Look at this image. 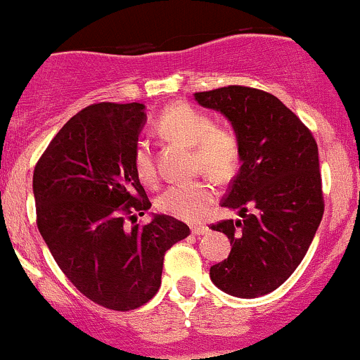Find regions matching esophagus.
I'll use <instances>...</instances> for the list:
<instances>
[{
    "label": "esophagus",
    "instance_id": "obj_1",
    "mask_svg": "<svg viewBox=\"0 0 360 360\" xmlns=\"http://www.w3.org/2000/svg\"><path fill=\"white\" fill-rule=\"evenodd\" d=\"M191 231L194 236H205V234H207V231H210V229L205 227V225H192Z\"/></svg>",
    "mask_w": 360,
    "mask_h": 360
}]
</instances>
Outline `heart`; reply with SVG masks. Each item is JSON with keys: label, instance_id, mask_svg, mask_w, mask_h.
Instances as JSON below:
<instances>
[{"label": "heart", "instance_id": "heart-1", "mask_svg": "<svg viewBox=\"0 0 360 360\" xmlns=\"http://www.w3.org/2000/svg\"><path fill=\"white\" fill-rule=\"evenodd\" d=\"M155 133L168 142L194 149V161L201 172L218 181L231 180L239 165V142L225 128L214 126L213 120L191 103L175 102L166 107L154 126ZM133 168L143 184H153L155 166L150 147L139 143L133 150ZM217 199L213 185L205 180L187 181L169 187L158 199L162 213L184 221L205 218Z\"/></svg>", "mask_w": 360, "mask_h": 360}]
</instances>
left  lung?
<instances>
[{
	"mask_svg": "<svg viewBox=\"0 0 360 360\" xmlns=\"http://www.w3.org/2000/svg\"><path fill=\"white\" fill-rule=\"evenodd\" d=\"M194 98L224 114L239 142L240 168L221 206L236 210L240 220L211 225L229 237L232 250L211 266L210 277L237 298L269 295L302 263L322 220L317 143L296 114L266 91L225 86Z\"/></svg>",
	"mask_w": 360,
	"mask_h": 360,
	"instance_id": "left-lung-1",
	"label": "left lung"
}]
</instances>
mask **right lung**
<instances>
[{"label": "right lung", "instance_id": "1", "mask_svg": "<svg viewBox=\"0 0 360 360\" xmlns=\"http://www.w3.org/2000/svg\"><path fill=\"white\" fill-rule=\"evenodd\" d=\"M146 121L143 103L86 107L62 126L32 175L39 234L57 265L86 298L121 312L153 298L165 253L191 234L168 214L135 224L150 207L133 168Z\"/></svg>", "mask_w": 360, "mask_h": 360}]
</instances>
